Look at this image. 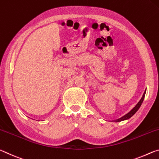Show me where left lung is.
Listing matches in <instances>:
<instances>
[{
	"mask_svg": "<svg viewBox=\"0 0 159 159\" xmlns=\"http://www.w3.org/2000/svg\"><path fill=\"white\" fill-rule=\"evenodd\" d=\"M145 93H146V90H145V92H144V93H143V96H142L141 99L139 100V102L137 103V105L135 106L134 107L132 108L130 111L129 112V113H127V114H125V115L123 116V117H121L120 118H118L117 120H113V122H116V123H117V122H120V121H123V120H128L129 118H130L132 116H134L135 113H136V112L139 110L140 106H141L143 101H144V97H145Z\"/></svg>",
	"mask_w": 159,
	"mask_h": 159,
	"instance_id": "left-lung-1",
	"label": "left lung"
}]
</instances>
